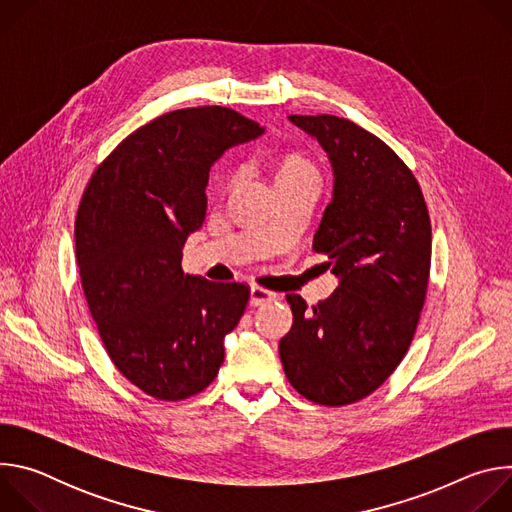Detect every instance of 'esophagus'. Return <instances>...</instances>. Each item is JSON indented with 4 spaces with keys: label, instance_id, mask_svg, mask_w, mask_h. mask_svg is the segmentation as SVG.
Listing matches in <instances>:
<instances>
[{
    "label": "esophagus",
    "instance_id": "34e87169",
    "mask_svg": "<svg viewBox=\"0 0 512 512\" xmlns=\"http://www.w3.org/2000/svg\"><path fill=\"white\" fill-rule=\"evenodd\" d=\"M271 300H275V294L273 291H269V289H265V287H259V285H253L251 287V306H263V304H267V302H271Z\"/></svg>",
    "mask_w": 512,
    "mask_h": 512
}]
</instances>
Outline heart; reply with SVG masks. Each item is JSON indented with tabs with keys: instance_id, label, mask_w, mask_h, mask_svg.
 <instances>
[{
	"instance_id": "b5f03b06",
	"label": "heart",
	"mask_w": 512,
	"mask_h": 512,
	"mask_svg": "<svg viewBox=\"0 0 512 512\" xmlns=\"http://www.w3.org/2000/svg\"><path fill=\"white\" fill-rule=\"evenodd\" d=\"M314 176L318 178V170L310 158H306L300 152H289L279 158L277 168H275V184L285 182V180H296V178H306ZM237 180V172H229L223 178V188H231L233 182Z\"/></svg>"
}]
</instances>
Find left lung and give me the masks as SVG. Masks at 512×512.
<instances>
[{"mask_svg": "<svg viewBox=\"0 0 512 512\" xmlns=\"http://www.w3.org/2000/svg\"><path fill=\"white\" fill-rule=\"evenodd\" d=\"M318 139L334 170L332 200L312 249L340 279L328 300L298 294L279 340L287 381L302 397L340 407L377 391L399 367L425 304L429 212L405 162L371 131L336 115H289Z\"/></svg>", "mask_w": 512, "mask_h": 512, "instance_id": "obj_1", "label": "left lung"}]
</instances>
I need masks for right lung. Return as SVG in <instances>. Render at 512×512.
Wrapping results in <instances>:
<instances>
[{
  "label": "right lung",
  "mask_w": 512,
  "mask_h": 512,
  "mask_svg": "<svg viewBox=\"0 0 512 512\" xmlns=\"http://www.w3.org/2000/svg\"><path fill=\"white\" fill-rule=\"evenodd\" d=\"M265 129L227 107H188L135 129L99 164L79 204L81 283L117 371L145 395L184 401L225 360L249 285L182 271L206 216L210 166Z\"/></svg>",
  "instance_id": "1"
}]
</instances>
